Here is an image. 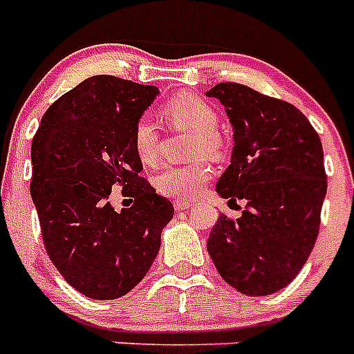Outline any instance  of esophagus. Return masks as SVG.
I'll use <instances>...</instances> for the list:
<instances>
[{"label": "esophagus", "instance_id": "obj_1", "mask_svg": "<svg viewBox=\"0 0 354 354\" xmlns=\"http://www.w3.org/2000/svg\"><path fill=\"white\" fill-rule=\"evenodd\" d=\"M174 207L175 211H186V209L193 207V202H189V200H175Z\"/></svg>", "mask_w": 354, "mask_h": 354}]
</instances>
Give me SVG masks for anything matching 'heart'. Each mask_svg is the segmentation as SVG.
Returning a JSON list of instances; mask_svg holds the SVG:
<instances>
[{"mask_svg":"<svg viewBox=\"0 0 354 354\" xmlns=\"http://www.w3.org/2000/svg\"><path fill=\"white\" fill-rule=\"evenodd\" d=\"M162 117L170 124L196 133V154L216 156L220 150V140L216 136L218 115L214 109L193 93L174 97L162 108ZM134 152L143 162H154L158 158L159 134L150 115H143L133 127ZM211 179V168L204 162H192L183 167H167L156 175L154 184L161 195L171 198H192Z\"/></svg>","mask_w":354,"mask_h":354,"instance_id":"obj_1","label":"heart"}]
</instances>
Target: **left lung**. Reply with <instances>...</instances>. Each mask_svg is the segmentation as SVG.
I'll return each instance as SVG.
<instances>
[{"mask_svg":"<svg viewBox=\"0 0 354 354\" xmlns=\"http://www.w3.org/2000/svg\"><path fill=\"white\" fill-rule=\"evenodd\" d=\"M232 124L230 165L216 183L241 218L220 214L207 241L216 270L248 296H268L292 282L310 255L326 196L321 138L296 106L239 83L205 93Z\"/></svg>","mask_w":354,"mask_h":354,"instance_id":"8db88e82","label":"left lung"}]
</instances>
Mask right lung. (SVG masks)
Masks as SVG:
<instances>
[{
  "label": "right lung",
  "instance_id": "1",
  "mask_svg": "<svg viewBox=\"0 0 354 354\" xmlns=\"http://www.w3.org/2000/svg\"><path fill=\"white\" fill-rule=\"evenodd\" d=\"M158 86L92 76L49 106L31 143V198L44 245L65 282L92 299H117L142 282L174 218L168 198L140 177L133 127ZM120 185L135 204L109 202Z\"/></svg>",
  "mask_w": 354,
  "mask_h": 354
}]
</instances>
